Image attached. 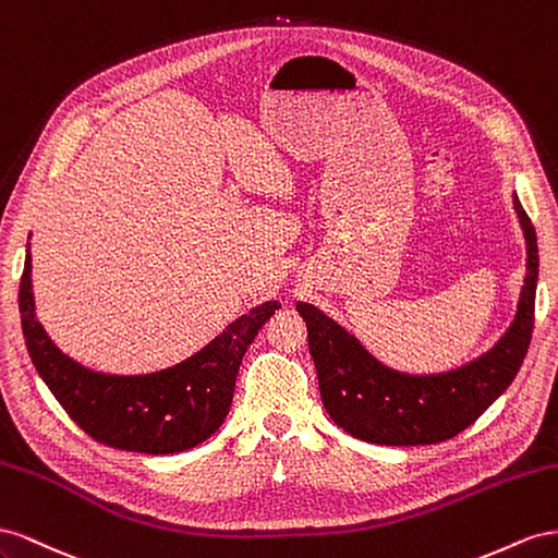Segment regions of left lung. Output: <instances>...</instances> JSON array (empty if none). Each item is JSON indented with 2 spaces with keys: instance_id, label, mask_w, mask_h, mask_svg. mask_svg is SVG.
Instances as JSON below:
<instances>
[{
  "instance_id": "left-lung-1",
  "label": "left lung",
  "mask_w": 558,
  "mask_h": 558,
  "mask_svg": "<svg viewBox=\"0 0 558 558\" xmlns=\"http://www.w3.org/2000/svg\"><path fill=\"white\" fill-rule=\"evenodd\" d=\"M514 210L526 238V278L517 315L486 353L456 369L397 372L374 357L355 333L333 317L299 301L296 311L308 327V348L323 404L348 435L386 447L439 444L463 433L512 384L529 353L539 266L535 229L517 194Z\"/></svg>"
}]
</instances>
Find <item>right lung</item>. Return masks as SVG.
Instances as JSON below:
<instances>
[{"mask_svg": "<svg viewBox=\"0 0 558 558\" xmlns=\"http://www.w3.org/2000/svg\"><path fill=\"white\" fill-rule=\"evenodd\" d=\"M19 308L29 360L70 418L105 447L163 456L198 447L225 423L245 350L280 304L254 306L180 364L131 376L88 369L51 341L37 320L29 243Z\"/></svg>", "mask_w": 558, "mask_h": 558, "instance_id": "right-lung-1", "label": "right lung"}]
</instances>
